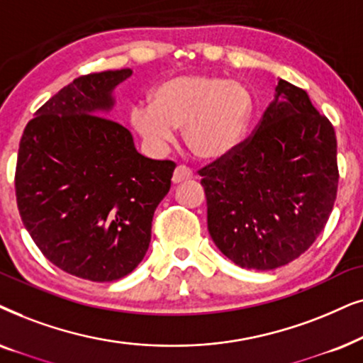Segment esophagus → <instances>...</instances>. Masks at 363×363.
Listing matches in <instances>:
<instances>
[{
	"instance_id": "esophagus-1",
	"label": "esophagus",
	"mask_w": 363,
	"mask_h": 363,
	"mask_svg": "<svg viewBox=\"0 0 363 363\" xmlns=\"http://www.w3.org/2000/svg\"><path fill=\"white\" fill-rule=\"evenodd\" d=\"M194 177V174L189 167L186 166H177L176 171H174V176H172V182L174 184H181V182L184 181H189V179Z\"/></svg>"
}]
</instances>
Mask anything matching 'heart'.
I'll use <instances>...</instances> for the list:
<instances>
[{"label": "heart", "mask_w": 363, "mask_h": 363, "mask_svg": "<svg viewBox=\"0 0 363 363\" xmlns=\"http://www.w3.org/2000/svg\"><path fill=\"white\" fill-rule=\"evenodd\" d=\"M252 116V98L238 81L191 74L164 81L152 94V106H136L131 124L152 149L174 141L184 129V141L196 157L219 161L242 141Z\"/></svg>", "instance_id": "heart-1"}]
</instances>
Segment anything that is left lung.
Listing matches in <instances>:
<instances>
[{"label":"left lung","instance_id":"obj_1","mask_svg":"<svg viewBox=\"0 0 363 363\" xmlns=\"http://www.w3.org/2000/svg\"><path fill=\"white\" fill-rule=\"evenodd\" d=\"M199 176L220 252L244 269L282 267L315 242L332 212L335 131L306 91L280 79L252 136Z\"/></svg>","mask_w":363,"mask_h":363}]
</instances>
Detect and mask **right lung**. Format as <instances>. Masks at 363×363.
Returning a JSON list of instances; mask_svg holds the SVG:
<instances>
[{"label":"right lung","instance_id":"add662e5","mask_svg":"<svg viewBox=\"0 0 363 363\" xmlns=\"http://www.w3.org/2000/svg\"><path fill=\"white\" fill-rule=\"evenodd\" d=\"M131 74L76 77L36 111L19 141L14 189L24 227L50 262L93 282L124 277L144 259L176 169L139 154L131 133L103 116Z\"/></svg>","mask_w":363,"mask_h":363}]
</instances>
